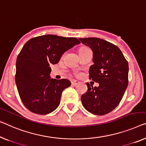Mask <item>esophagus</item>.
Instances as JSON below:
<instances>
[{"label": "esophagus", "instance_id": "obj_1", "mask_svg": "<svg viewBox=\"0 0 146 146\" xmlns=\"http://www.w3.org/2000/svg\"><path fill=\"white\" fill-rule=\"evenodd\" d=\"M80 83V82L79 81V80H73L72 82H71V84H73V85H77V84H79Z\"/></svg>", "mask_w": 146, "mask_h": 146}]
</instances>
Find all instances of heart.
<instances>
[{
	"label": "heart",
	"mask_w": 146,
	"mask_h": 146,
	"mask_svg": "<svg viewBox=\"0 0 146 146\" xmlns=\"http://www.w3.org/2000/svg\"><path fill=\"white\" fill-rule=\"evenodd\" d=\"M87 48V47H81V48Z\"/></svg>",
	"instance_id": "1"
}]
</instances>
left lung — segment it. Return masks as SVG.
I'll list each match as a JSON object with an SVG mask.
<instances>
[{"label":"left lung","mask_w":146,"mask_h":146,"mask_svg":"<svg viewBox=\"0 0 146 146\" xmlns=\"http://www.w3.org/2000/svg\"><path fill=\"white\" fill-rule=\"evenodd\" d=\"M82 44L93 52L90 67V79L99 83L91 87L86 83L88 90L81 96L84 108L97 115L107 114L120 103L129 80V64L117 46L104 39L91 37L79 38Z\"/></svg>","instance_id":"obj_1"}]
</instances>
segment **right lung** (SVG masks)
Returning a JSON list of instances; mask_svg holds the SVG:
<instances>
[{
    "instance_id": "obj_1",
    "label": "right lung",
    "mask_w": 146,
    "mask_h": 146,
    "mask_svg": "<svg viewBox=\"0 0 146 146\" xmlns=\"http://www.w3.org/2000/svg\"><path fill=\"white\" fill-rule=\"evenodd\" d=\"M80 43L76 38L46 35L23 46L17 58L15 79L21 101L29 111L45 115L58 107L63 90L71 82L52 79L50 65L58 64L65 52Z\"/></svg>"
}]
</instances>
